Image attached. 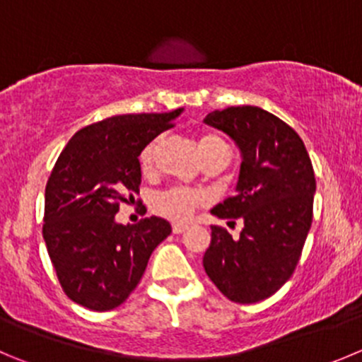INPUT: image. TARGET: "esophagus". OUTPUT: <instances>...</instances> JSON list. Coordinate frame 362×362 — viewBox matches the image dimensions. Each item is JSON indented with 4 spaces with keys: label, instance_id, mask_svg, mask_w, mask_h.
Wrapping results in <instances>:
<instances>
[{
    "label": "esophagus",
    "instance_id": "esophagus-1",
    "mask_svg": "<svg viewBox=\"0 0 362 362\" xmlns=\"http://www.w3.org/2000/svg\"><path fill=\"white\" fill-rule=\"evenodd\" d=\"M185 230H187V225H184V223H175L173 225V234H182Z\"/></svg>",
    "mask_w": 362,
    "mask_h": 362
}]
</instances>
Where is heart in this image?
<instances>
[{
  "instance_id": "1",
  "label": "heart",
  "mask_w": 362,
  "mask_h": 362,
  "mask_svg": "<svg viewBox=\"0 0 362 362\" xmlns=\"http://www.w3.org/2000/svg\"><path fill=\"white\" fill-rule=\"evenodd\" d=\"M202 157L205 164L211 162H227L230 155L227 141L216 134H204L198 139ZM158 139H153L143 148L139 153V165L143 173H150L155 164V153H157ZM205 204V194L197 189L189 187H171L168 191L158 192L153 198V212L171 221H185L192 216V212Z\"/></svg>"
}]
</instances>
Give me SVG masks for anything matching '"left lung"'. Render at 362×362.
Masks as SVG:
<instances>
[{
  "instance_id": "obj_1",
  "label": "left lung",
  "mask_w": 362,
  "mask_h": 362,
  "mask_svg": "<svg viewBox=\"0 0 362 362\" xmlns=\"http://www.w3.org/2000/svg\"><path fill=\"white\" fill-rule=\"evenodd\" d=\"M204 121L230 135L243 157L235 197L211 212L245 223L239 239L212 225L205 273L232 302H261L291 279L302 255L313 223V164L300 135L268 110L228 107Z\"/></svg>"
}]
</instances>
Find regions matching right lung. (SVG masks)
<instances>
[{"label": "right lung", "mask_w": 362, "mask_h": 362, "mask_svg": "<svg viewBox=\"0 0 362 362\" xmlns=\"http://www.w3.org/2000/svg\"><path fill=\"white\" fill-rule=\"evenodd\" d=\"M182 109L123 114L82 128L57 158L46 184L42 235L64 293L90 310L124 302L171 225L151 216L116 223L121 204L139 194V153L173 127Z\"/></svg>", "instance_id": "1"}]
</instances>
